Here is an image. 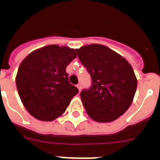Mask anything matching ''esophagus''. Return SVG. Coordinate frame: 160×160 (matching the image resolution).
<instances>
[{
  "mask_svg": "<svg viewBox=\"0 0 160 160\" xmlns=\"http://www.w3.org/2000/svg\"><path fill=\"white\" fill-rule=\"evenodd\" d=\"M77 87H78V89L79 93L81 92V90H82V86H81V84H80V83H78V84L77 85Z\"/></svg>",
  "mask_w": 160,
  "mask_h": 160,
  "instance_id": "1",
  "label": "esophagus"
}]
</instances>
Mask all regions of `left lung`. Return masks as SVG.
Returning a JSON list of instances; mask_svg holds the SVG:
<instances>
[{"mask_svg":"<svg viewBox=\"0 0 160 160\" xmlns=\"http://www.w3.org/2000/svg\"><path fill=\"white\" fill-rule=\"evenodd\" d=\"M76 51L92 79L91 87L80 94L87 113L96 122L114 121L128 111L134 99L137 78L132 66L103 45H87Z\"/></svg>","mask_w":160,"mask_h":160,"instance_id":"1","label":"left lung"}]
</instances>
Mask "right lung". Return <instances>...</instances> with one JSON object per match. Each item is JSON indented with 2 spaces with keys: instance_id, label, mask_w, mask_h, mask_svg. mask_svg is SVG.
I'll list each match as a JSON object with an SVG mask.
<instances>
[{
  "instance_id": "1",
  "label": "right lung",
  "mask_w": 160,
  "mask_h": 160,
  "mask_svg": "<svg viewBox=\"0 0 160 160\" xmlns=\"http://www.w3.org/2000/svg\"><path fill=\"white\" fill-rule=\"evenodd\" d=\"M77 56L68 46L49 45L29 53L20 64L16 85L28 112L53 121L66 111L78 90L69 82L66 68Z\"/></svg>"
}]
</instances>
